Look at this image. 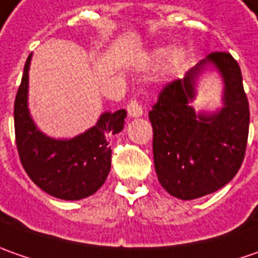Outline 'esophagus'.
<instances>
[{
    "label": "esophagus",
    "instance_id": "obj_1",
    "mask_svg": "<svg viewBox=\"0 0 258 258\" xmlns=\"http://www.w3.org/2000/svg\"><path fill=\"white\" fill-rule=\"evenodd\" d=\"M127 113L131 117H139L142 116L144 110H142V106L136 102V99H131L129 103H127Z\"/></svg>",
    "mask_w": 258,
    "mask_h": 258
}]
</instances>
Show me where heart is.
Returning a JSON list of instances; mask_svg holds the SVG:
<instances>
[{"mask_svg": "<svg viewBox=\"0 0 258 258\" xmlns=\"http://www.w3.org/2000/svg\"><path fill=\"white\" fill-rule=\"evenodd\" d=\"M172 54H173L172 50H169V48H164V50H159V51L156 53V57H158V60L165 61V60H168V58H169ZM182 61H183V54H175V57H173V66H175L176 69L182 64Z\"/></svg>", "mask_w": 258, "mask_h": 258, "instance_id": "heart-1", "label": "heart"}]
</instances>
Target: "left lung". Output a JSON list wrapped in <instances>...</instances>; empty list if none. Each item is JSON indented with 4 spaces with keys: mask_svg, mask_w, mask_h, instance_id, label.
I'll list each match as a JSON object with an SVG mask.
<instances>
[{
    "mask_svg": "<svg viewBox=\"0 0 258 258\" xmlns=\"http://www.w3.org/2000/svg\"><path fill=\"white\" fill-rule=\"evenodd\" d=\"M207 61L224 79V107L218 114L195 115L187 103L193 82ZM154 129V162L158 181L172 197L195 200L228 183L243 164L250 107L240 66L233 55L214 51L183 80L162 87L149 112Z\"/></svg>",
    "mask_w": 258,
    "mask_h": 258,
    "instance_id": "left-lung-1",
    "label": "left lung"
}]
</instances>
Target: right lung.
I'll list each match as a JSON object with an SVG mask.
<instances>
[{
  "mask_svg": "<svg viewBox=\"0 0 258 258\" xmlns=\"http://www.w3.org/2000/svg\"><path fill=\"white\" fill-rule=\"evenodd\" d=\"M24 66L21 85L14 102L15 144L21 165L31 181L60 200H82L94 194L106 181L110 165L112 135L123 129L126 110L103 113L99 122L70 141H55L43 135L33 123L27 109L28 69Z\"/></svg>",
  "mask_w": 258,
  "mask_h": 258,
  "instance_id": "add662e5",
  "label": "right lung"
}]
</instances>
